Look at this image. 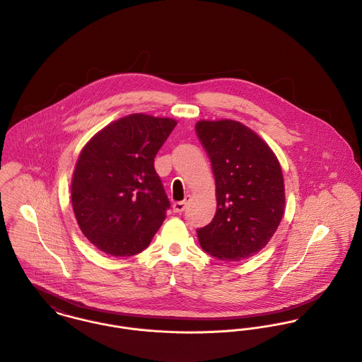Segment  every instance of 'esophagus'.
<instances>
[{
	"instance_id": "esophagus-1",
	"label": "esophagus",
	"mask_w": 362,
	"mask_h": 362,
	"mask_svg": "<svg viewBox=\"0 0 362 362\" xmlns=\"http://www.w3.org/2000/svg\"><path fill=\"white\" fill-rule=\"evenodd\" d=\"M185 208H187V201H180V202H174V204H173V211H174L175 214L184 212Z\"/></svg>"
}]
</instances>
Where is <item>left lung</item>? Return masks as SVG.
Segmentation results:
<instances>
[{"instance_id":"1","label":"left lung","mask_w":362,"mask_h":362,"mask_svg":"<svg viewBox=\"0 0 362 362\" xmlns=\"http://www.w3.org/2000/svg\"><path fill=\"white\" fill-rule=\"evenodd\" d=\"M197 134L215 175L216 214L198 229L201 247L223 261H240L264 248L285 211L279 161L250 127L230 119L199 121Z\"/></svg>"}]
</instances>
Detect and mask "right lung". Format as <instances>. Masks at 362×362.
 Listing matches in <instances>:
<instances>
[{
  "mask_svg": "<svg viewBox=\"0 0 362 362\" xmlns=\"http://www.w3.org/2000/svg\"><path fill=\"white\" fill-rule=\"evenodd\" d=\"M175 124L171 118L132 114L83 147L71 178V204L83 235L98 250L134 255L163 225L170 201L154 157Z\"/></svg>",
  "mask_w": 362,
  "mask_h": 362,
  "instance_id": "1",
  "label": "right lung"
}]
</instances>
